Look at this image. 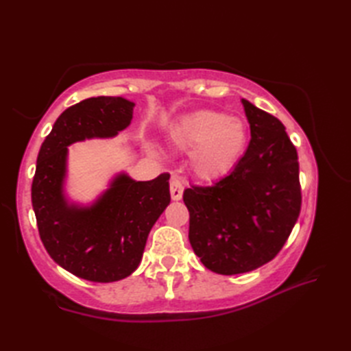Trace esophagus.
<instances>
[{
    "instance_id": "esophagus-1",
    "label": "esophagus",
    "mask_w": 351,
    "mask_h": 351,
    "mask_svg": "<svg viewBox=\"0 0 351 351\" xmlns=\"http://www.w3.org/2000/svg\"><path fill=\"white\" fill-rule=\"evenodd\" d=\"M184 193V181L180 176L173 175L170 178V196L173 200H180Z\"/></svg>"
}]
</instances>
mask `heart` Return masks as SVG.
Instances as JSON below:
<instances>
[{
  "instance_id": "1",
  "label": "heart",
  "mask_w": 351,
  "mask_h": 351,
  "mask_svg": "<svg viewBox=\"0 0 351 351\" xmlns=\"http://www.w3.org/2000/svg\"><path fill=\"white\" fill-rule=\"evenodd\" d=\"M171 141L191 149V166L200 178L228 173L244 152L247 131L237 117L202 110L181 117L170 130Z\"/></svg>"
}]
</instances>
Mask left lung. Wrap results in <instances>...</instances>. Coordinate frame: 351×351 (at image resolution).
<instances>
[{"label":"left lung","mask_w":351,"mask_h":351,"mask_svg":"<svg viewBox=\"0 0 351 351\" xmlns=\"http://www.w3.org/2000/svg\"><path fill=\"white\" fill-rule=\"evenodd\" d=\"M250 143L229 175L184 191L189 240L202 264L219 274H240L278 255L302 206L299 156L278 117L241 99Z\"/></svg>","instance_id":"obj_1"}]
</instances>
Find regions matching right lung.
<instances>
[{"instance_id": "1", "label": "right lung", "mask_w": 351, "mask_h": 351, "mask_svg": "<svg viewBox=\"0 0 351 351\" xmlns=\"http://www.w3.org/2000/svg\"><path fill=\"white\" fill-rule=\"evenodd\" d=\"M134 102L98 96L64 110L37 155L32 202L40 240L64 270L92 282L125 279L138 267L147 235L170 204L169 173L152 181L117 175L92 206L64 197L68 146L114 137L131 123Z\"/></svg>"}]
</instances>
